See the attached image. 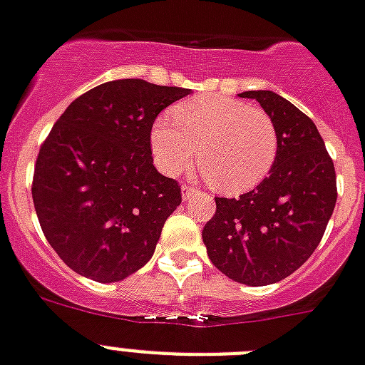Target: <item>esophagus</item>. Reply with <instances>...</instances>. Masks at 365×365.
<instances>
[{"label":"esophagus","instance_id":"obj_1","mask_svg":"<svg viewBox=\"0 0 365 365\" xmlns=\"http://www.w3.org/2000/svg\"><path fill=\"white\" fill-rule=\"evenodd\" d=\"M195 192H197V187H195L192 183H183V187H182L183 200H189V198H191Z\"/></svg>","mask_w":365,"mask_h":365}]
</instances>
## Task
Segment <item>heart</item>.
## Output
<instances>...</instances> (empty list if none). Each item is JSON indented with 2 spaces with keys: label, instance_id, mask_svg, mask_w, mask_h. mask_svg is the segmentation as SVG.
<instances>
[{
  "label": "heart",
  "instance_id": "1",
  "mask_svg": "<svg viewBox=\"0 0 365 365\" xmlns=\"http://www.w3.org/2000/svg\"><path fill=\"white\" fill-rule=\"evenodd\" d=\"M152 125L150 145L165 174L183 173L197 158L210 183L222 192L258 185L278 152L277 125L262 107L226 96H200L178 103Z\"/></svg>",
  "mask_w": 365,
  "mask_h": 365
}]
</instances>
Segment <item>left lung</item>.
Instances as JSON below:
<instances>
[{"mask_svg":"<svg viewBox=\"0 0 365 365\" xmlns=\"http://www.w3.org/2000/svg\"><path fill=\"white\" fill-rule=\"evenodd\" d=\"M240 96L259 102L277 125V159L258 187L215 198L202 240L226 277L267 286L295 272L323 240L338 198L336 170L310 116L272 91Z\"/></svg>","mask_w":365,"mask_h":365,"instance_id":"obj_1","label":"left lung"}]
</instances>
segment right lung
<instances>
[{
    "label": "right lung",
    "mask_w": 365,
    "mask_h": 365,
    "mask_svg": "<svg viewBox=\"0 0 365 365\" xmlns=\"http://www.w3.org/2000/svg\"><path fill=\"white\" fill-rule=\"evenodd\" d=\"M189 88L116 79L76 98L41 145L33 204L46 240L81 277L118 282L155 250L182 189L154 167L150 133Z\"/></svg>",
    "instance_id": "right-lung-1"
}]
</instances>
